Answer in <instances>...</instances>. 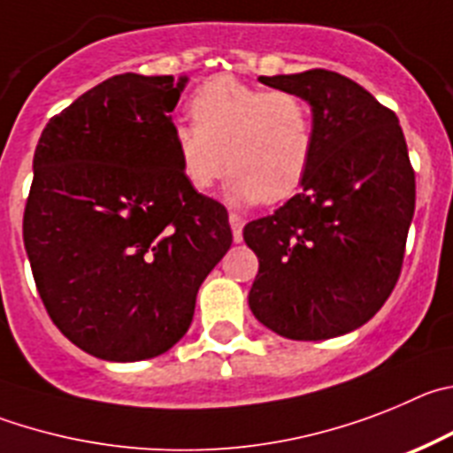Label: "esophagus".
I'll use <instances>...</instances> for the list:
<instances>
[{
    "mask_svg": "<svg viewBox=\"0 0 453 453\" xmlns=\"http://www.w3.org/2000/svg\"><path fill=\"white\" fill-rule=\"evenodd\" d=\"M230 226H232V236H234V242L239 243L243 239V226H246V221H243L239 214H230Z\"/></svg>",
    "mask_w": 453,
    "mask_h": 453,
    "instance_id": "1",
    "label": "esophagus"
}]
</instances>
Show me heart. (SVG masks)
<instances>
[{
  "label": "heart",
  "mask_w": 453,
  "mask_h": 453,
  "mask_svg": "<svg viewBox=\"0 0 453 453\" xmlns=\"http://www.w3.org/2000/svg\"><path fill=\"white\" fill-rule=\"evenodd\" d=\"M189 115L194 124H178L173 144L194 191H210L227 171L239 203H280L303 187L316 150L304 96L214 76L191 95Z\"/></svg>",
  "instance_id": "b5f03b06"
}]
</instances>
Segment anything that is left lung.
Segmentation results:
<instances>
[{
	"label": "left lung",
	"instance_id": "1",
	"mask_svg": "<svg viewBox=\"0 0 453 453\" xmlns=\"http://www.w3.org/2000/svg\"><path fill=\"white\" fill-rule=\"evenodd\" d=\"M259 81L309 101L316 150L303 191L243 227L259 257L248 304L284 338L341 336L384 307L402 273L415 211L404 133L393 110L336 72Z\"/></svg>",
	"mask_w": 453,
	"mask_h": 453
}]
</instances>
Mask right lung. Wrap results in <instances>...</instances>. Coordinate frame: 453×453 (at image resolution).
Returning <instances> with one entry per match:
<instances>
[{"label":"right lung","instance_id":"obj_1","mask_svg":"<svg viewBox=\"0 0 453 453\" xmlns=\"http://www.w3.org/2000/svg\"><path fill=\"white\" fill-rule=\"evenodd\" d=\"M185 83L112 76L35 146L22 221L35 287L56 327L105 361L173 348L232 246L226 207L182 178L171 112Z\"/></svg>","mask_w":453,"mask_h":453}]
</instances>
